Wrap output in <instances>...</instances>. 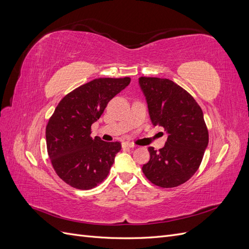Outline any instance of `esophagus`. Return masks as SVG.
Returning <instances> with one entry per match:
<instances>
[{"label": "esophagus", "instance_id": "esophagus-1", "mask_svg": "<svg viewBox=\"0 0 249 249\" xmlns=\"http://www.w3.org/2000/svg\"><path fill=\"white\" fill-rule=\"evenodd\" d=\"M136 145H134L133 143H130V142H124L123 143V147L124 148H134Z\"/></svg>", "mask_w": 249, "mask_h": 249}]
</instances>
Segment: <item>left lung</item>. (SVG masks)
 Masks as SVG:
<instances>
[{"instance_id":"left-lung-1","label":"left lung","mask_w":249,"mask_h":249,"mask_svg":"<svg viewBox=\"0 0 249 249\" xmlns=\"http://www.w3.org/2000/svg\"><path fill=\"white\" fill-rule=\"evenodd\" d=\"M139 85L152 124L168 134L158 152L148 147L150 159L142 171L156 186L182 185L197 171L209 143L202 110L190 93L171 80L140 77Z\"/></svg>"}]
</instances>
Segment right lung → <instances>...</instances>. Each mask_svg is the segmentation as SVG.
<instances>
[{"label":"right lung","instance_id":"obj_1","mask_svg":"<svg viewBox=\"0 0 249 249\" xmlns=\"http://www.w3.org/2000/svg\"><path fill=\"white\" fill-rule=\"evenodd\" d=\"M130 82L129 77L95 79L58 104L47 124V148L53 167L67 185L88 190L107 178L122 144L90 137L91 124Z\"/></svg>","mask_w":249,"mask_h":249}]
</instances>
